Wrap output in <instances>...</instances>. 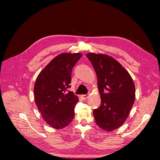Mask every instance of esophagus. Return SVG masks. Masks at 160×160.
<instances>
[{"label":"esophagus","instance_id":"obj_1","mask_svg":"<svg viewBox=\"0 0 160 160\" xmlns=\"http://www.w3.org/2000/svg\"><path fill=\"white\" fill-rule=\"evenodd\" d=\"M88 97H89L88 94H83V95H82V97L83 99H87L88 98Z\"/></svg>","mask_w":160,"mask_h":160}]
</instances>
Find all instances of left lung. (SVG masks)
<instances>
[{
	"instance_id": "1",
	"label": "left lung",
	"mask_w": 160,
	"mask_h": 160,
	"mask_svg": "<svg viewBox=\"0 0 160 160\" xmlns=\"http://www.w3.org/2000/svg\"><path fill=\"white\" fill-rule=\"evenodd\" d=\"M86 56L97 77L101 104L93 111L97 125L108 132L122 126L134 104L135 88L128 72L105 54L90 53Z\"/></svg>"
}]
</instances>
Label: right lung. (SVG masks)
<instances>
[{
  "mask_svg": "<svg viewBox=\"0 0 160 160\" xmlns=\"http://www.w3.org/2000/svg\"><path fill=\"white\" fill-rule=\"evenodd\" d=\"M82 55L61 53L54 58L37 78L34 99L44 120L56 129L63 128L72 122L78 97L70 88L72 69Z\"/></svg>",
  "mask_w": 160,
  "mask_h": 160,
  "instance_id": "add662e5",
  "label": "right lung"
}]
</instances>
